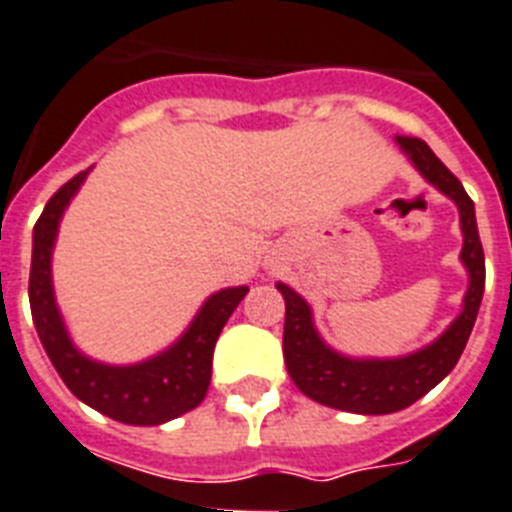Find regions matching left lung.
<instances>
[{
    "label": "left lung",
    "mask_w": 512,
    "mask_h": 512,
    "mask_svg": "<svg viewBox=\"0 0 512 512\" xmlns=\"http://www.w3.org/2000/svg\"><path fill=\"white\" fill-rule=\"evenodd\" d=\"M398 143L405 154L411 156L418 172L429 183L437 185L445 196L453 198L460 209V227L466 238L460 259L471 274L463 314L437 342L413 356L395 358V361H353V358L337 356L335 350H329L319 340L311 324V311L301 295L293 293L287 285H277L285 298L282 350H285L287 374L295 387L316 403L337 408V411L363 413V416L403 411L418 398H424L432 387H437L455 369L460 353L466 348L476 314H479L481 295H484V248H481L479 227H476L474 201L460 185L458 177L439 162L421 138L398 135Z\"/></svg>",
    "instance_id": "8db88e82"
}]
</instances>
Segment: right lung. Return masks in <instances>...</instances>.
Instances as JSON below:
<instances>
[{"label":"right lung","instance_id":"obj_1","mask_svg":"<svg viewBox=\"0 0 512 512\" xmlns=\"http://www.w3.org/2000/svg\"><path fill=\"white\" fill-rule=\"evenodd\" d=\"M86 172H78L46 201L36 227H33V261L28 298L36 332L46 356L67 384V390L104 416L133 426H156L193 411L206 398L211 382L214 345L238 303L246 298L248 287H230L211 295L196 322L172 345L167 353L138 366H104L83 358L67 340L62 319L54 306L52 293V246L57 238L59 217L70 198L83 183Z\"/></svg>","mask_w":512,"mask_h":512}]
</instances>
